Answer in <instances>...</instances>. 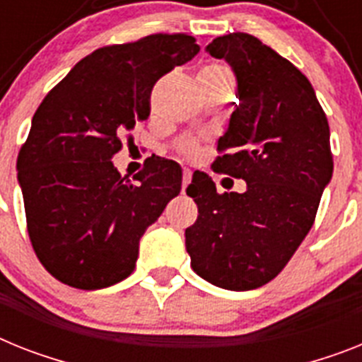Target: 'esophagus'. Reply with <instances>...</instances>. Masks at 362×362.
<instances>
[{
	"mask_svg": "<svg viewBox=\"0 0 362 362\" xmlns=\"http://www.w3.org/2000/svg\"><path fill=\"white\" fill-rule=\"evenodd\" d=\"M191 176H193V173H191L189 169H184V171H182V191L186 189L187 184L191 182Z\"/></svg>",
	"mask_w": 362,
	"mask_h": 362,
	"instance_id": "obj_1",
	"label": "esophagus"
}]
</instances>
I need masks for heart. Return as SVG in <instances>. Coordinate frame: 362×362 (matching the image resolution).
<instances>
[{"mask_svg":"<svg viewBox=\"0 0 362 362\" xmlns=\"http://www.w3.org/2000/svg\"><path fill=\"white\" fill-rule=\"evenodd\" d=\"M200 73H209V75H230L228 69L223 68L221 64H209V66H206ZM178 151H180L182 154H186V156H193V154H197V144L195 141H191V139H186V141H182V144L178 145Z\"/></svg>","mask_w":362,"mask_h":362,"instance_id":"heart-1","label":"heart"}]
</instances>
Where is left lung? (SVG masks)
Masks as SVG:
<instances>
[{"instance_id":"8db88e82","label":"left lung","mask_w":362,"mask_h":362,"mask_svg":"<svg viewBox=\"0 0 362 362\" xmlns=\"http://www.w3.org/2000/svg\"><path fill=\"white\" fill-rule=\"evenodd\" d=\"M238 77L239 105L211 169L247 182L217 193L195 173L186 193L199 217L186 230L191 267L228 291H250L284 270L311 230L333 175L329 124L308 77L256 36L230 33L206 47Z\"/></svg>"}]
</instances>
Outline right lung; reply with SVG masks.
I'll list each match as a JSON object with an SVG mask.
<instances>
[{"mask_svg": "<svg viewBox=\"0 0 362 362\" xmlns=\"http://www.w3.org/2000/svg\"><path fill=\"white\" fill-rule=\"evenodd\" d=\"M184 33L148 35L84 57L44 97L18 154L27 232L51 276L75 289L132 274L139 239L182 189L173 160L148 158L129 180L112 163L151 114L158 78L200 51Z\"/></svg>", "mask_w": 362, "mask_h": 362, "instance_id": "1", "label": "right lung"}]
</instances>
